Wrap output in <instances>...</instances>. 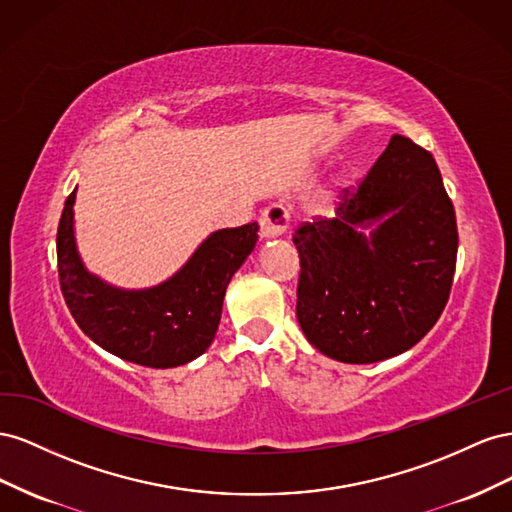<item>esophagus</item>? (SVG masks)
Instances as JSON below:
<instances>
[{
    "label": "esophagus",
    "instance_id": "esophagus-1",
    "mask_svg": "<svg viewBox=\"0 0 512 512\" xmlns=\"http://www.w3.org/2000/svg\"><path fill=\"white\" fill-rule=\"evenodd\" d=\"M287 225H289L287 208L281 206V203H274V206L266 208L259 218V236L264 240L281 238L287 231Z\"/></svg>",
    "mask_w": 512,
    "mask_h": 512
}]
</instances>
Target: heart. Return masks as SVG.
<instances>
[{
    "mask_svg": "<svg viewBox=\"0 0 512 512\" xmlns=\"http://www.w3.org/2000/svg\"><path fill=\"white\" fill-rule=\"evenodd\" d=\"M343 186H345V180H343V178H337V180H334V182H332V186L328 188V191H324V193L319 195V206H328V203H330V201H334V197L339 195V191H341Z\"/></svg>",
    "mask_w": 512,
    "mask_h": 512,
    "instance_id": "1",
    "label": "heart"
}]
</instances>
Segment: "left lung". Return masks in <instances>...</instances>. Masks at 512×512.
<instances>
[{"mask_svg": "<svg viewBox=\"0 0 512 512\" xmlns=\"http://www.w3.org/2000/svg\"><path fill=\"white\" fill-rule=\"evenodd\" d=\"M296 315L321 354L371 364L440 319L457 264V218L433 156L392 135L334 218L302 225Z\"/></svg>", "mask_w": 512, "mask_h": 512, "instance_id": "8db88e82", "label": "left lung"}]
</instances>
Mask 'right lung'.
<instances>
[{
	"label": "right lung",
	"instance_id": "obj_1",
	"mask_svg": "<svg viewBox=\"0 0 512 512\" xmlns=\"http://www.w3.org/2000/svg\"><path fill=\"white\" fill-rule=\"evenodd\" d=\"M75 199L77 188L57 227V270L79 328L109 354L150 369L180 367L206 352L221 324L231 276L257 244V223L210 233L163 283L122 289L85 268L75 238Z\"/></svg>",
	"mask_w": 512,
	"mask_h": 512
}]
</instances>
